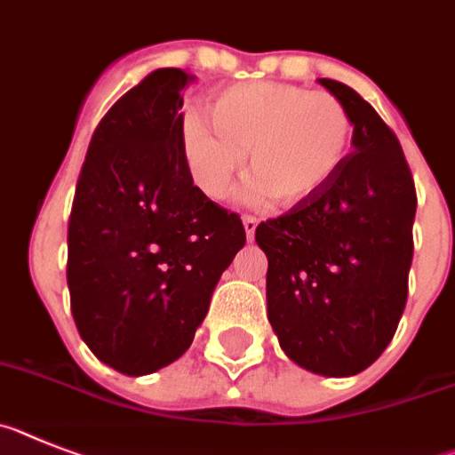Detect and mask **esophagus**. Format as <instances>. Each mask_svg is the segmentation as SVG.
<instances>
[{"mask_svg":"<svg viewBox=\"0 0 455 455\" xmlns=\"http://www.w3.org/2000/svg\"><path fill=\"white\" fill-rule=\"evenodd\" d=\"M243 227H244V233H247V240H254V233H256V227H259V220L256 217H244L243 220Z\"/></svg>","mask_w":455,"mask_h":455,"instance_id":"esophagus-1","label":"esophagus"}]
</instances>
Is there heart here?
Returning a JSON list of instances; mask_svg holds the SVG:
<instances>
[{
	"label": "heart",
	"instance_id": "1",
	"mask_svg": "<svg viewBox=\"0 0 455 455\" xmlns=\"http://www.w3.org/2000/svg\"><path fill=\"white\" fill-rule=\"evenodd\" d=\"M208 118L189 114L180 125L189 176L205 196L224 199L251 148L256 176L243 192L250 205L309 201L337 176L353 137L339 98L286 82L224 86L208 100Z\"/></svg>",
	"mask_w": 455,
	"mask_h": 455
}]
</instances>
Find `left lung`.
Wrapping results in <instances>:
<instances>
[{
	"label": "left lung",
	"instance_id": "8db88e82",
	"mask_svg": "<svg viewBox=\"0 0 455 455\" xmlns=\"http://www.w3.org/2000/svg\"><path fill=\"white\" fill-rule=\"evenodd\" d=\"M346 105L353 153L327 188L256 228L267 256V321L288 359L350 378L385 353L408 299L417 195L396 134L357 91L318 80Z\"/></svg>",
	"mask_w": 455,
	"mask_h": 455
}]
</instances>
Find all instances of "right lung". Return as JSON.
Listing matches in <instances>:
<instances>
[{
    "mask_svg": "<svg viewBox=\"0 0 455 455\" xmlns=\"http://www.w3.org/2000/svg\"><path fill=\"white\" fill-rule=\"evenodd\" d=\"M195 80L157 68L118 98L75 188L66 275L75 325L102 364L134 378L192 346L244 247L240 217L196 188L180 151L183 91Z\"/></svg>",
    "mask_w": 455,
    "mask_h": 455,
    "instance_id": "1",
    "label": "right lung"
}]
</instances>
